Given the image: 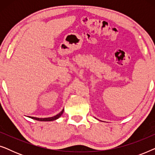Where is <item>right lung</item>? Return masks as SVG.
<instances>
[{"label":"right lung","mask_w":155,"mask_h":155,"mask_svg":"<svg viewBox=\"0 0 155 155\" xmlns=\"http://www.w3.org/2000/svg\"><path fill=\"white\" fill-rule=\"evenodd\" d=\"M63 111H64V109H63L62 111H61L58 114H57V115H56L55 116H53V117L44 118L31 117V116H29V117L32 118V119H35V120H40V121H51V120H56V119H57V118H58L59 117H60V116L62 115V114L63 113Z\"/></svg>","instance_id":"obj_1"}]
</instances>
